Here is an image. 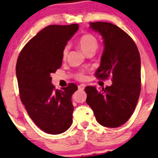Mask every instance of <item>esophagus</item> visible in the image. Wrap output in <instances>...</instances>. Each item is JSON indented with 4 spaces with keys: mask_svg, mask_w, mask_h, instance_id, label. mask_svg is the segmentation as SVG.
<instances>
[{
    "mask_svg": "<svg viewBox=\"0 0 158 158\" xmlns=\"http://www.w3.org/2000/svg\"><path fill=\"white\" fill-rule=\"evenodd\" d=\"M85 85L84 84H81L78 86V88H79V91H83L85 89Z\"/></svg>",
    "mask_w": 158,
    "mask_h": 158,
    "instance_id": "1",
    "label": "esophagus"
}]
</instances>
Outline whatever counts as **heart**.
I'll list each match as a JSON object with an SVG mask.
<instances>
[{"mask_svg":"<svg viewBox=\"0 0 158 158\" xmlns=\"http://www.w3.org/2000/svg\"><path fill=\"white\" fill-rule=\"evenodd\" d=\"M78 46L85 55L89 52L95 53L98 48V40L93 34H90V33H86V34H82L79 37V40H78ZM67 52H68V48L65 47L63 50V58H65L67 56ZM77 77L79 79H83L84 75L82 73H79Z\"/></svg>","mask_w":158,"mask_h":158,"instance_id":"obj_1","label":"heart"}]
</instances>
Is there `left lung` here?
Listing matches in <instances>:
<instances>
[{
  "instance_id": "8db88e82",
  "label": "left lung",
  "mask_w": 158,
  "mask_h": 158,
  "mask_svg": "<svg viewBox=\"0 0 158 158\" xmlns=\"http://www.w3.org/2000/svg\"><path fill=\"white\" fill-rule=\"evenodd\" d=\"M90 28L103 40V55L97 77H112L111 86H88L86 103L92 109L96 120L102 126L118 127L132 115L141 91V60L132 38L120 27L109 22H91Z\"/></svg>"
}]
</instances>
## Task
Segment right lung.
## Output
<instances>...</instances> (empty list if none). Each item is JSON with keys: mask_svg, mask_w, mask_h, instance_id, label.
Segmentation results:
<instances>
[{"mask_svg": "<svg viewBox=\"0 0 158 158\" xmlns=\"http://www.w3.org/2000/svg\"><path fill=\"white\" fill-rule=\"evenodd\" d=\"M79 25H49L24 46L17 60L16 77L20 98L33 121L44 132L60 134L73 122L75 84L56 90L51 74L61 67L63 50Z\"/></svg>", "mask_w": 158, "mask_h": 158, "instance_id": "obj_1", "label": "right lung"}]
</instances>
